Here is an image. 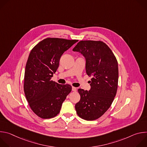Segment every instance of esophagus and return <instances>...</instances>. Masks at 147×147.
I'll list each match as a JSON object with an SVG mask.
<instances>
[{"instance_id": "34e87169", "label": "esophagus", "mask_w": 147, "mask_h": 147, "mask_svg": "<svg viewBox=\"0 0 147 147\" xmlns=\"http://www.w3.org/2000/svg\"><path fill=\"white\" fill-rule=\"evenodd\" d=\"M72 91H74V92H76V91H77V88H76V87H72Z\"/></svg>"}]
</instances>
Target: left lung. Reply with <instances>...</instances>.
<instances>
[{
	"label": "left lung",
	"instance_id": "left-lung-1",
	"mask_svg": "<svg viewBox=\"0 0 147 147\" xmlns=\"http://www.w3.org/2000/svg\"><path fill=\"white\" fill-rule=\"evenodd\" d=\"M73 51L84 57L86 73L92 77L89 91L78 90L81 98L75 108L81 118L94 120L107 111L116 96L117 61L108 46L101 41L81 40Z\"/></svg>",
	"mask_w": 147,
	"mask_h": 147
}]
</instances>
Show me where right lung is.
<instances>
[{
    "label": "right lung",
    "instance_id": "obj_1",
    "mask_svg": "<svg viewBox=\"0 0 147 147\" xmlns=\"http://www.w3.org/2000/svg\"><path fill=\"white\" fill-rule=\"evenodd\" d=\"M77 40L47 38L31 50L25 69L24 90L32 111L42 119L59 113L62 103L71 91L69 84L51 80L59 67L60 57Z\"/></svg>",
    "mask_w": 147,
    "mask_h": 147
}]
</instances>
